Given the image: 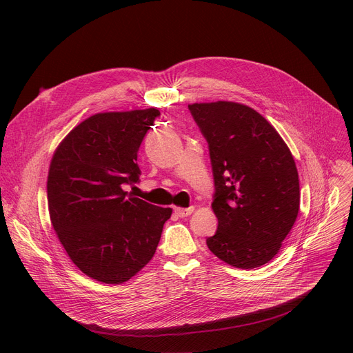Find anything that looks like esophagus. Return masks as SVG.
<instances>
[{
	"label": "esophagus",
	"instance_id": "obj_1",
	"mask_svg": "<svg viewBox=\"0 0 353 353\" xmlns=\"http://www.w3.org/2000/svg\"><path fill=\"white\" fill-rule=\"evenodd\" d=\"M174 212L177 214V216L185 218V216H188V215H191L194 212V207H190V208H176Z\"/></svg>",
	"mask_w": 353,
	"mask_h": 353
}]
</instances>
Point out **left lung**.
<instances>
[{
	"label": "left lung",
	"mask_w": 353,
	"mask_h": 353,
	"mask_svg": "<svg viewBox=\"0 0 353 353\" xmlns=\"http://www.w3.org/2000/svg\"><path fill=\"white\" fill-rule=\"evenodd\" d=\"M188 109L208 142L215 183L218 230L207 245L232 267H261L278 254L299 214V174L290 150L245 105L218 100Z\"/></svg>",
	"instance_id": "left-lung-1"
}]
</instances>
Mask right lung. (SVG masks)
<instances>
[{"label": "right lung", "instance_id": "right-lung-1", "mask_svg": "<svg viewBox=\"0 0 353 353\" xmlns=\"http://www.w3.org/2000/svg\"><path fill=\"white\" fill-rule=\"evenodd\" d=\"M155 108L90 116L60 142L50 162V221L71 261L92 279L119 285L152 260L172 208L125 191L138 183L139 145Z\"/></svg>", "mask_w": 353, "mask_h": 353}]
</instances>
